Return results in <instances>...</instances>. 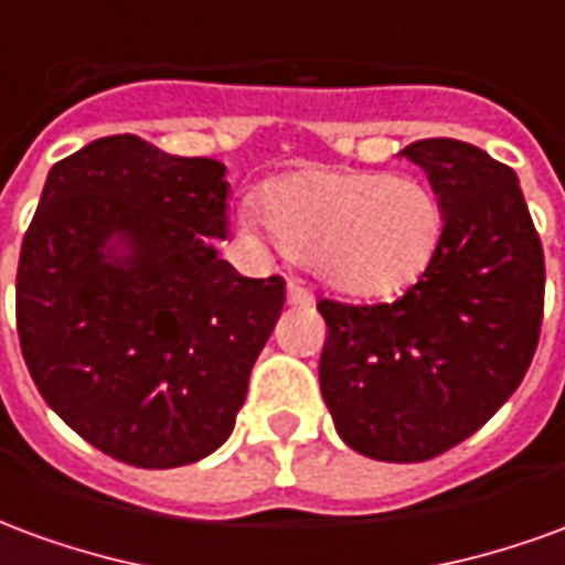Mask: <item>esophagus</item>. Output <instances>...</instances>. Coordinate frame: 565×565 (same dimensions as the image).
Segmentation results:
<instances>
[{
  "instance_id": "34e87169",
  "label": "esophagus",
  "mask_w": 565,
  "mask_h": 565,
  "mask_svg": "<svg viewBox=\"0 0 565 565\" xmlns=\"http://www.w3.org/2000/svg\"><path fill=\"white\" fill-rule=\"evenodd\" d=\"M287 302H290V306H308V302H311V294H308L306 287H299L296 281H290L287 284Z\"/></svg>"
}]
</instances>
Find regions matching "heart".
<instances>
[{
	"label": "heart",
	"instance_id": "b5f03b06",
	"mask_svg": "<svg viewBox=\"0 0 565 565\" xmlns=\"http://www.w3.org/2000/svg\"><path fill=\"white\" fill-rule=\"evenodd\" d=\"M247 233L315 266L348 296H393L429 269L445 235V209L420 181L387 172L318 169L284 178L266 211L247 202Z\"/></svg>",
	"mask_w": 565,
	"mask_h": 565
}]
</instances>
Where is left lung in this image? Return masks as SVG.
<instances>
[{"mask_svg":"<svg viewBox=\"0 0 565 565\" xmlns=\"http://www.w3.org/2000/svg\"><path fill=\"white\" fill-rule=\"evenodd\" d=\"M403 157L445 209L429 269L396 302H318L335 433L384 462L433 460L497 415L533 363L545 308V254L518 174L457 139H420Z\"/></svg>","mask_w":565,"mask_h":565,"instance_id":"1","label":"left lung"}]
</instances>
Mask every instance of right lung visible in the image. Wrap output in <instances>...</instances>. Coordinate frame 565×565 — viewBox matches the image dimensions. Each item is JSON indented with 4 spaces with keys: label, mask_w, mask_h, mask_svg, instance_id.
Instances as JSON below:
<instances>
[{
    "label": "right lung",
    "mask_w": 565,
    "mask_h": 565,
    "mask_svg": "<svg viewBox=\"0 0 565 565\" xmlns=\"http://www.w3.org/2000/svg\"><path fill=\"white\" fill-rule=\"evenodd\" d=\"M226 166L108 136L47 172L18 263L35 387L93 448L186 466L230 438L284 308L281 275L221 259Z\"/></svg>",
    "instance_id": "obj_1"
}]
</instances>
